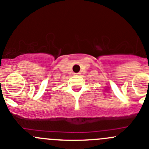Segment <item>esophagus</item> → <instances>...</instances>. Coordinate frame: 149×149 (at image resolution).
Masks as SVG:
<instances>
[{"mask_svg": "<svg viewBox=\"0 0 149 149\" xmlns=\"http://www.w3.org/2000/svg\"><path fill=\"white\" fill-rule=\"evenodd\" d=\"M75 76H79L80 75V73H74Z\"/></svg>", "mask_w": 149, "mask_h": 149, "instance_id": "1", "label": "esophagus"}]
</instances>
